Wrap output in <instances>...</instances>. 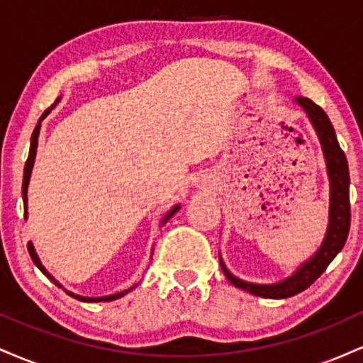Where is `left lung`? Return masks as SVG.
Here are the masks:
<instances>
[{
	"instance_id": "obj_1",
	"label": "left lung",
	"mask_w": 363,
	"mask_h": 363,
	"mask_svg": "<svg viewBox=\"0 0 363 363\" xmlns=\"http://www.w3.org/2000/svg\"><path fill=\"white\" fill-rule=\"evenodd\" d=\"M301 109L309 118L315 135H318L320 148H323L324 162H326L328 179H329V220L328 230L324 235L323 244L307 261H303L290 277L283 278L277 283H252L237 278L235 274L228 272L225 262L220 256V266H222L225 277L237 289L249 291L264 298H289L301 294L314 283L326 272L329 262L336 257L345 242H347L350 230V172L348 162L341 150L338 138H336L335 128L318 104L311 99L297 97L295 99Z\"/></svg>"
}]
</instances>
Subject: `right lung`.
I'll list each match as a JSON object with an SVG mask.
<instances>
[{
    "mask_svg": "<svg viewBox=\"0 0 363 363\" xmlns=\"http://www.w3.org/2000/svg\"><path fill=\"white\" fill-rule=\"evenodd\" d=\"M61 101V97H57L56 99V102L52 104L51 107H49L48 111L44 112L43 116H40V119H39V123H37V126H35V129H34V133H32V138H30V152H28V158H27V162H25V169H23V184H22V196H23V208H25V220H27V216H28V213H27V191H28V182H30V176H32V169H34V162H35V153H37V143H39V133H40V126H43V121L45 119V116L49 114V112H51L54 107H56V104ZM179 208H181V205H176V206H172L170 208V210L167 211V213L164 215V218H162V222H160V225H165L167 223V220H170L174 216V213H176V211L179 210ZM27 247H28V254H30V257H32V261H34V264L37 266V268L40 269V272H43L45 277L49 278V280H51L54 285L56 286H60V289H62L66 291V294L69 295V297H73V298H77V301H82V302H111V301H116V298H121L123 297V295H126L128 291H131L133 289H135V286H131V289H128V290H123V291H118V294H112V295H106V297H83V295H78V294H73V291H69V290H66L65 286L61 285L60 281L56 280V278L52 277L51 273L48 272V269H45V266L43 264V262H40V259H39V256H37V252H35V247H34V244L32 242H28L27 244Z\"/></svg>",
    "mask_w": 363,
    "mask_h": 363,
    "instance_id": "1",
    "label": "right lung"
}]
</instances>
